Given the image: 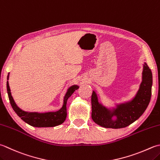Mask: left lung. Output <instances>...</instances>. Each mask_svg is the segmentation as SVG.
Wrapping results in <instances>:
<instances>
[{"label": "left lung", "mask_w": 160, "mask_h": 160, "mask_svg": "<svg viewBox=\"0 0 160 160\" xmlns=\"http://www.w3.org/2000/svg\"><path fill=\"white\" fill-rule=\"evenodd\" d=\"M152 75L147 64L144 63L142 82L135 96L130 101L117 104L115 108L109 109L98 101L96 93L92 95V118L96 124L106 128H126L137 121L145 112L151 101ZM114 116L116 120L112 118Z\"/></svg>", "instance_id": "1"}]
</instances>
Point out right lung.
Wrapping results in <instances>:
<instances>
[{
	"label": "right lung",
	"mask_w": 160,
	"mask_h": 160,
	"mask_svg": "<svg viewBox=\"0 0 160 160\" xmlns=\"http://www.w3.org/2000/svg\"><path fill=\"white\" fill-rule=\"evenodd\" d=\"M9 79V73L7 80ZM79 88V86L73 85L68 89L67 93L64 97L63 105L60 109L56 112H48L45 113H39V112H29L22 110L16 104L13 97L12 96L9 82L7 81V91L9 102L13 108L14 111L22 120L26 122L30 126L37 128L55 127L64 123L67 118V102L69 97L73 94L75 91Z\"/></svg>",
	"instance_id": "add662e5"
}]
</instances>
